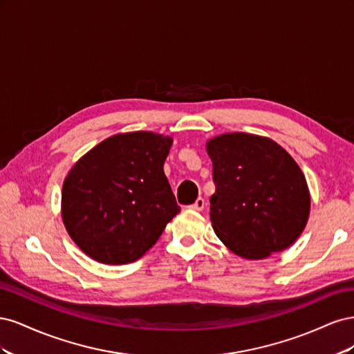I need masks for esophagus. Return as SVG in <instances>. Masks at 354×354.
I'll list each match as a JSON object with an SVG mask.
<instances>
[{
	"label": "esophagus",
	"mask_w": 354,
	"mask_h": 354,
	"mask_svg": "<svg viewBox=\"0 0 354 354\" xmlns=\"http://www.w3.org/2000/svg\"><path fill=\"white\" fill-rule=\"evenodd\" d=\"M203 207H205V201H203L202 198H198L195 201V203H192V205L189 207L190 209H195V211H202Z\"/></svg>",
	"instance_id": "esophagus-1"
}]
</instances>
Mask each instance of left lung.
I'll return each mask as SVG.
<instances>
[{
    "label": "left lung",
    "mask_w": 354,
    "mask_h": 354,
    "mask_svg": "<svg viewBox=\"0 0 354 354\" xmlns=\"http://www.w3.org/2000/svg\"><path fill=\"white\" fill-rule=\"evenodd\" d=\"M216 192L209 199L212 229L246 260L267 259L291 246L310 214V192L301 168L272 138L227 133L211 138Z\"/></svg>",
    "instance_id": "1"
}]
</instances>
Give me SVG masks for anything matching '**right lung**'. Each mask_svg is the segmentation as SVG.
Masks as SVG:
<instances>
[{"mask_svg": "<svg viewBox=\"0 0 354 354\" xmlns=\"http://www.w3.org/2000/svg\"><path fill=\"white\" fill-rule=\"evenodd\" d=\"M173 138L151 131L115 134L75 164L63 181L62 218L82 252L127 264L156 243L180 212L164 173Z\"/></svg>", "mask_w": 354, "mask_h": 354, "instance_id": "add662e5", "label": "right lung"}]
</instances>
